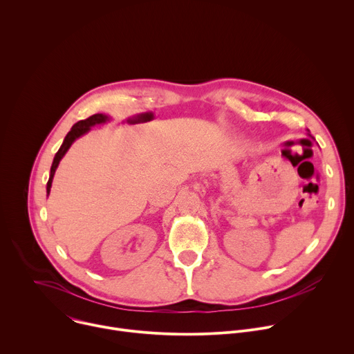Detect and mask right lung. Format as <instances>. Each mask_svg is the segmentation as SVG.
<instances>
[{
  "instance_id": "1",
  "label": "right lung",
  "mask_w": 354,
  "mask_h": 354,
  "mask_svg": "<svg viewBox=\"0 0 354 354\" xmlns=\"http://www.w3.org/2000/svg\"><path fill=\"white\" fill-rule=\"evenodd\" d=\"M106 120H108V116H105V115H102V113H96V115L89 116L88 119H84V120L77 122V123L71 127V130H70L68 134L66 136V138H64V141H63L60 149L57 151V154H56V157H55V160H53L52 169H50V178H48V182H47V194L50 193V187H52L53 176H55V172H56V169H57V167H59V162H60V160L64 157V154L67 153V149L71 147V144H73L80 136L85 134L92 126L99 124V123H105Z\"/></svg>"
}]
</instances>
